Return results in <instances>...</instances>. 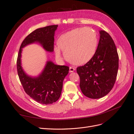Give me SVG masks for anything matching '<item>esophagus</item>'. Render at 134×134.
Instances as JSON below:
<instances>
[{"label":"esophagus","instance_id":"34e87169","mask_svg":"<svg viewBox=\"0 0 134 134\" xmlns=\"http://www.w3.org/2000/svg\"><path fill=\"white\" fill-rule=\"evenodd\" d=\"M75 70V69L74 68H72V67H70V68H69V71H70V72H73Z\"/></svg>","mask_w":134,"mask_h":134}]
</instances>
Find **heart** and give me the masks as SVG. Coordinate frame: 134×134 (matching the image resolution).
<instances>
[{
	"label": "heart",
	"mask_w": 134,
	"mask_h": 134,
	"mask_svg": "<svg viewBox=\"0 0 134 134\" xmlns=\"http://www.w3.org/2000/svg\"><path fill=\"white\" fill-rule=\"evenodd\" d=\"M54 47L56 59L62 60V52L68 60L76 65L87 63L94 55L98 44L96 31L91 28H78L61 35Z\"/></svg>",
	"instance_id": "b5f03b06"
}]
</instances>
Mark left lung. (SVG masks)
<instances>
[{
	"label": "left lung",
	"mask_w": 134,
	"mask_h": 134,
	"mask_svg": "<svg viewBox=\"0 0 134 134\" xmlns=\"http://www.w3.org/2000/svg\"><path fill=\"white\" fill-rule=\"evenodd\" d=\"M99 34L94 55L84 65L76 69L80 90L92 99L102 98L111 91L119 69V55L114 41L106 31H99Z\"/></svg>",
	"instance_id": "obj_1"
}]
</instances>
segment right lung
<instances>
[{
	"label": "right lung",
	"mask_w": 134,
	"mask_h": 134,
	"mask_svg": "<svg viewBox=\"0 0 134 134\" xmlns=\"http://www.w3.org/2000/svg\"><path fill=\"white\" fill-rule=\"evenodd\" d=\"M58 25H52L38 28L28 35L23 40L18 52L17 68L19 78L25 92L37 102L52 104L60 98L63 80L69 72V68L57 65L51 61L47 62L43 70L37 77L27 75L21 66L22 48L28 44L38 42L44 50L54 51V35Z\"/></svg>",
	"instance_id": "add662e5"
}]
</instances>
